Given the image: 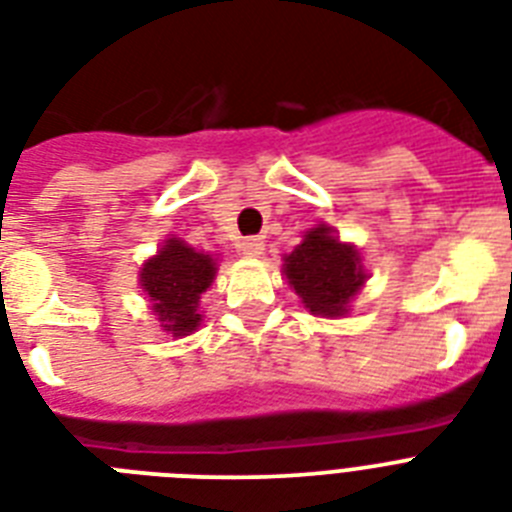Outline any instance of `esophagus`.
<instances>
[{
    "label": "esophagus",
    "instance_id": "34e87169",
    "mask_svg": "<svg viewBox=\"0 0 512 512\" xmlns=\"http://www.w3.org/2000/svg\"><path fill=\"white\" fill-rule=\"evenodd\" d=\"M240 251L251 256V259H259L261 253H264V240L261 238H243L240 240Z\"/></svg>",
    "mask_w": 512,
    "mask_h": 512
}]
</instances>
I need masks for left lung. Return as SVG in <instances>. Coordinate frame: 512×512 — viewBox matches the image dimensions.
Instances as JSON below:
<instances>
[{
  "mask_svg": "<svg viewBox=\"0 0 512 512\" xmlns=\"http://www.w3.org/2000/svg\"><path fill=\"white\" fill-rule=\"evenodd\" d=\"M285 277L311 314L332 319L348 314L350 301L366 282V269L356 246L342 243L332 227L319 225L285 256Z\"/></svg>",
  "mask_w": 512,
  "mask_h": 512,
  "instance_id": "left-lung-1",
  "label": "left lung"
}]
</instances>
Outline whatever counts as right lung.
Masks as SVG:
<instances>
[{"label":"right lung","mask_w":512,"mask_h":512,"mask_svg":"<svg viewBox=\"0 0 512 512\" xmlns=\"http://www.w3.org/2000/svg\"><path fill=\"white\" fill-rule=\"evenodd\" d=\"M217 261L209 253L170 238L141 269V287L164 332L185 337L201 324V293L214 282Z\"/></svg>","instance_id":"right-lung-1"}]
</instances>
